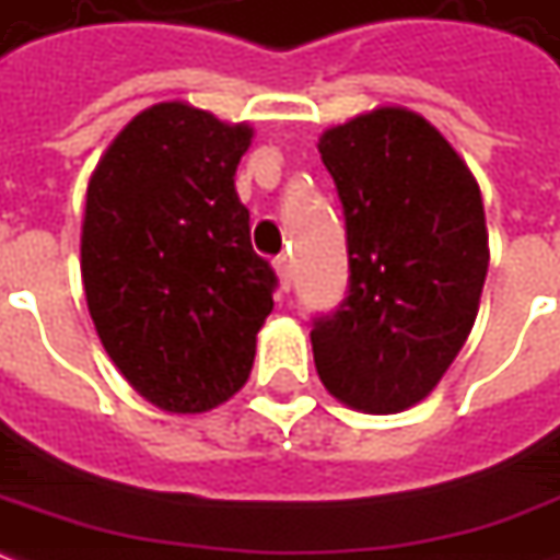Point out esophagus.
<instances>
[{
	"label": "esophagus",
	"mask_w": 560,
	"mask_h": 560,
	"mask_svg": "<svg viewBox=\"0 0 560 560\" xmlns=\"http://www.w3.org/2000/svg\"><path fill=\"white\" fill-rule=\"evenodd\" d=\"M273 268H277V277H280V289L289 292V287H292V261H289L287 255H280V258L273 261Z\"/></svg>",
	"instance_id": "34e87169"
}]
</instances>
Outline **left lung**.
Here are the masks:
<instances>
[{
  "label": "left lung",
  "instance_id": "8db88e82",
  "mask_svg": "<svg viewBox=\"0 0 560 560\" xmlns=\"http://www.w3.org/2000/svg\"><path fill=\"white\" fill-rule=\"evenodd\" d=\"M348 231V299L314 320L326 392L388 416L425 400L475 326L490 265L481 187L425 116L376 107L320 135Z\"/></svg>",
  "mask_w": 560,
  "mask_h": 560
}]
</instances>
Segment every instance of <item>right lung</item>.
I'll return each mask as SVG.
<instances>
[{"mask_svg": "<svg viewBox=\"0 0 560 560\" xmlns=\"http://www.w3.org/2000/svg\"><path fill=\"white\" fill-rule=\"evenodd\" d=\"M249 122L163 101L110 141L85 190L79 268L97 339L166 412L215 410L253 373L273 307L234 187Z\"/></svg>", "mask_w": 560, "mask_h": 560, "instance_id": "add662e5", "label": "right lung"}]
</instances>
